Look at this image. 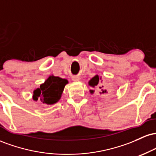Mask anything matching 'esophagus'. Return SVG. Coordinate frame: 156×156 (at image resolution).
Masks as SVG:
<instances>
[{"mask_svg":"<svg viewBox=\"0 0 156 156\" xmlns=\"http://www.w3.org/2000/svg\"><path fill=\"white\" fill-rule=\"evenodd\" d=\"M72 79L73 80H74V81H78V80H80V78L78 76H73Z\"/></svg>","mask_w":156,"mask_h":156,"instance_id":"1","label":"esophagus"}]
</instances>
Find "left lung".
<instances>
[{
	"label": "left lung",
	"instance_id": "8db88e82",
	"mask_svg": "<svg viewBox=\"0 0 156 156\" xmlns=\"http://www.w3.org/2000/svg\"><path fill=\"white\" fill-rule=\"evenodd\" d=\"M101 80V78H99V76H95L94 77H93L92 79L89 80V85L90 86V87H93V88H94V87H99V83H100L99 80ZM102 87H103V86ZM102 87H100L99 88L102 89ZM102 91H103L102 93L106 92V90H103V89H102ZM94 90H90V92L92 93H92H94Z\"/></svg>",
	"mask_w": 156,
	"mask_h": 156
}]
</instances>
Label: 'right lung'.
I'll use <instances>...</instances> for the list:
<instances>
[{
    "mask_svg": "<svg viewBox=\"0 0 156 156\" xmlns=\"http://www.w3.org/2000/svg\"><path fill=\"white\" fill-rule=\"evenodd\" d=\"M68 83L67 79L59 77L51 76L40 87L34 91L33 99L40 100L41 102L48 105L57 103L62 96L64 88Z\"/></svg>",
    "mask_w": 156,
    "mask_h": 156,
    "instance_id": "right-lung-1",
    "label": "right lung"
}]
</instances>
